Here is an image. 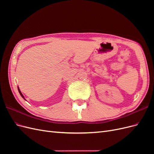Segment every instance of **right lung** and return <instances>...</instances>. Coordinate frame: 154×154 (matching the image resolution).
Instances as JSON below:
<instances>
[{
	"instance_id": "obj_1",
	"label": "right lung",
	"mask_w": 154,
	"mask_h": 154,
	"mask_svg": "<svg viewBox=\"0 0 154 154\" xmlns=\"http://www.w3.org/2000/svg\"><path fill=\"white\" fill-rule=\"evenodd\" d=\"M18 92H19V93H20V94L21 95V96H22V97H23V98H24V100H26V99L24 98V96H23V95H22V93H21V92H20V89H19V88H18Z\"/></svg>"
}]
</instances>
